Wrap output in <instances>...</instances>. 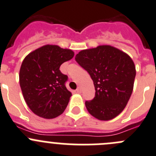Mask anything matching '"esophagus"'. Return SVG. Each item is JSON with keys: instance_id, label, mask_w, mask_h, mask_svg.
<instances>
[{"instance_id": "34e87169", "label": "esophagus", "mask_w": 156, "mask_h": 156, "mask_svg": "<svg viewBox=\"0 0 156 156\" xmlns=\"http://www.w3.org/2000/svg\"><path fill=\"white\" fill-rule=\"evenodd\" d=\"M76 93H81V89L80 88V87H78V88L76 89Z\"/></svg>"}]
</instances>
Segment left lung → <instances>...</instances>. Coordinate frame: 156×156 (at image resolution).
<instances>
[{
	"mask_svg": "<svg viewBox=\"0 0 156 156\" xmlns=\"http://www.w3.org/2000/svg\"><path fill=\"white\" fill-rule=\"evenodd\" d=\"M76 61L89 73L95 97L86 101L88 112L99 120H110L121 113L131 96L136 71L131 57L109 45L81 50Z\"/></svg>",
	"mask_w": 156,
	"mask_h": 156,
	"instance_id": "obj_1",
	"label": "left lung"
}]
</instances>
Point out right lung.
Instances as JSON below:
<instances>
[{
	"mask_svg": "<svg viewBox=\"0 0 156 156\" xmlns=\"http://www.w3.org/2000/svg\"><path fill=\"white\" fill-rule=\"evenodd\" d=\"M73 56L69 49L45 45L22 62L19 74L22 93L28 107L38 116L53 119L64 112L72 94L65 86L68 76L60 67Z\"/></svg>",
	"mask_w": 156,
	"mask_h": 156,
	"instance_id": "right-lung-1",
	"label": "right lung"
}]
</instances>
